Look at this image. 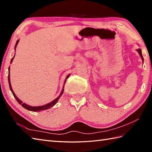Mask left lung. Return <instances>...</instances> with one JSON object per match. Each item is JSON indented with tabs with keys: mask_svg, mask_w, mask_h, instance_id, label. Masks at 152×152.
<instances>
[{
	"mask_svg": "<svg viewBox=\"0 0 152 152\" xmlns=\"http://www.w3.org/2000/svg\"><path fill=\"white\" fill-rule=\"evenodd\" d=\"M137 52H139V54L140 56V57H141V58H142V61H144V58H143V56H142V51H141V49L139 48V49H137Z\"/></svg>",
	"mask_w": 152,
	"mask_h": 152,
	"instance_id": "left-lung-1",
	"label": "left lung"
}]
</instances>
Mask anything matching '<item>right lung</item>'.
Listing matches in <instances>:
<instances>
[{
    "instance_id": "1",
    "label": "right lung",
    "mask_w": 152,
    "mask_h": 152,
    "mask_svg": "<svg viewBox=\"0 0 152 152\" xmlns=\"http://www.w3.org/2000/svg\"><path fill=\"white\" fill-rule=\"evenodd\" d=\"M18 43H19V40H17V42H16L15 46V49L16 48V47H17V44H18ZM14 56H15V55H14ZM14 56L12 58V60H11V62H10V63H12V61H13V59L14 58ZM69 76H70V75H69L67 76H66V79H65V82H64V86H63V89H62V91H61V94H60V95H59V96L58 98H56L55 100L52 101V102H50V103H49V104H47L44 105H41V106L34 107V106H30V105H27V104H24V103H23V102L20 101V100H19V98L17 97L15 94L14 93L13 91L12 88L11 83H10V66H9V68H8V82H9V86H10V90H11L12 93V94H13V96L15 98V99H16V100H17V102H18V103H19V104H20L21 105H22V106H23L24 108H25L26 109H27V110H29V111H34V112L46 110V109H49V108H50V107H53L56 103H57V102H58V100L59 99V98L61 97V95H62L63 93V91H64V86H65V82H66V79H67L68 77H69Z\"/></svg>"
}]
</instances>
